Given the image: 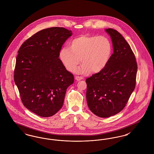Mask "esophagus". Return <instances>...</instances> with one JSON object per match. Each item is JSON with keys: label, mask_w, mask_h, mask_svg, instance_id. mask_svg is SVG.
I'll use <instances>...</instances> for the list:
<instances>
[{"label": "esophagus", "mask_w": 154, "mask_h": 154, "mask_svg": "<svg viewBox=\"0 0 154 154\" xmlns=\"http://www.w3.org/2000/svg\"><path fill=\"white\" fill-rule=\"evenodd\" d=\"M75 79L77 81H80L81 80H83L84 78L82 77H81V76H75Z\"/></svg>", "instance_id": "1"}]
</instances>
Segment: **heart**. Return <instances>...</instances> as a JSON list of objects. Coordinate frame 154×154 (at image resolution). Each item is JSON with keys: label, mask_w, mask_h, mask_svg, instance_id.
Wrapping results in <instances>:
<instances>
[{"label": "heart", "mask_w": 154, "mask_h": 154, "mask_svg": "<svg viewBox=\"0 0 154 154\" xmlns=\"http://www.w3.org/2000/svg\"><path fill=\"white\" fill-rule=\"evenodd\" d=\"M112 45L104 36L81 35L72 40L69 48L63 47L59 51L60 61L66 70L73 72L81 62L82 64L75 72L79 73H97L103 70L110 61Z\"/></svg>", "instance_id": "obj_1"}]
</instances>
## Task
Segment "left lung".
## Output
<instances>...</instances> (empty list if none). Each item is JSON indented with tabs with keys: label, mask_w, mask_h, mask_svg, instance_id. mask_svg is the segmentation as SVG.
<instances>
[{
	"label": "left lung",
	"mask_w": 154,
	"mask_h": 154,
	"mask_svg": "<svg viewBox=\"0 0 154 154\" xmlns=\"http://www.w3.org/2000/svg\"><path fill=\"white\" fill-rule=\"evenodd\" d=\"M106 31L111 38L114 52L103 70L86 79L89 109L102 118L124 109L135 88L137 71L135 55L124 37L116 30Z\"/></svg>",
	"instance_id": "left-lung-1"
}]
</instances>
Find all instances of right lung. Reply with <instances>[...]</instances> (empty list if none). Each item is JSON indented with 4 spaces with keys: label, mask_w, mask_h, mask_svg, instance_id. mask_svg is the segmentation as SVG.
Returning a JSON list of instances; mask_svg holds the SVG:
<instances>
[{
    "label": "right lung",
    "mask_w": 154,
    "mask_h": 154,
    "mask_svg": "<svg viewBox=\"0 0 154 154\" xmlns=\"http://www.w3.org/2000/svg\"><path fill=\"white\" fill-rule=\"evenodd\" d=\"M71 30L62 27L42 30L21 45L16 58L15 83L24 106L42 117H51L63 106L73 74L62 64L59 54Z\"/></svg>",
    "instance_id": "1"
}]
</instances>
